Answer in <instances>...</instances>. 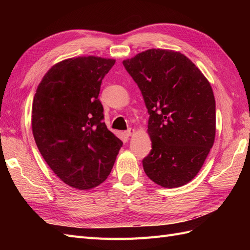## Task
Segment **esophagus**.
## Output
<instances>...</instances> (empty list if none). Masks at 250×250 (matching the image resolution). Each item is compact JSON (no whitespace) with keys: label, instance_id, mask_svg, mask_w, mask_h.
<instances>
[{"label":"esophagus","instance_id":"obj_1","mask_svg":"<svg viewBox=\"0 0 250 250\" xmlns=\"http://www.w3.org/2000/svg\"><path fill=\"white\" fill-rule=\"evenodd\" d=\"M134 132H135V130L133 129V128H129V129L128 130H126V132H125V134H126V137H131V135H133L134 134Z\"/></svg>","mask_w":250,"mask_h":250}]
</instances>
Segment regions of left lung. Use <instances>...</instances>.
Segmentation results:
<instances>
[{"instance_id":"1","label":"left lung","mask_w":250,"mask_h":250,"mask_svg":"<svg viewBox=\"0 0 250 250\" xmlns=\"http://www.w3.org/2000/svg\"><path fill=\"white\" fill-rule=\"evenodd\" d=\"M149 113L152 149L143 160L146 175L158 186L191 181L214 145L216 102L208 79L180 52L149 49L123 62Z\"/></svg>"}]
</instances>
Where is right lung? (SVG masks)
<instances>
[{
	"label": "right lung",
	"instance_id": "obj_1",
	"mask_svg": "<svg viewBox=\"0 0 250 250\" xmlns=\"http://www.w3.org/2000/svg\"><path fill=\"white\" fill-rule=\"evenodd\" d=\"M115 59L62 60L44 75L32 104V132L43 160L64 184L90 190L107 178L123 143L103 122L102 79Z\"/></svg>",
	"mask_w": 250,
	"mask_h": 250
}]
</instances>
